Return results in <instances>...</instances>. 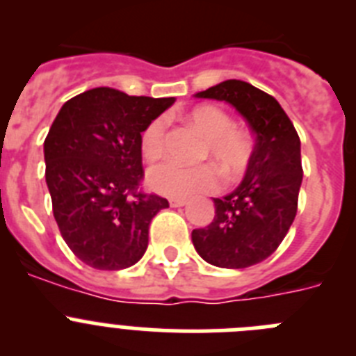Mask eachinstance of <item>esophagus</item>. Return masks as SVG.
<instances>
[{"instance_id": "esophagus-1", "label": "esophagus", "mask_w": 356, "mask_h": 356, "mask_svg": "<svg viewBox=\"0 0 356 356\" xmlns=\"http://www.w3.org/2000/svg\"><path fill=\"white\" fill-rule=\"evenodd\" d=\"M169 203H171V207H185L188 201L185 197H172V200H169Z\"/></svg>"}]
</instances>
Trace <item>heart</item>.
Instances as JSON below:
<instances>
[{
	"label": "heart",
	"mask_w": 356,
	"mask_h": 356,
	"mask_svg": "<svg viewBox=\"0 0 356 356\" xmlns=\"http://www.w3.org/2000/svg\"><path fill=\"white\" fill-rule=\"evenodd\" d=\"M185 121L205 137L200 147V159L213 160L226 176L241 175L248 165L251 146L246 134L235 128L225 110L212 105L194 106L185 114ZM165 124L162 119L153 121L140 134V153L147 162L160 156L163 147ZM146 181L151 191L169 197H187L213 191L219 176L210 163L185 168L175 162H162L147 171Z\"/></svg>",
	"instance_id": "b5f03b06"
}]
</instances>
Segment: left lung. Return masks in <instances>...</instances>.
Listing matches in <instances>:
<instances>
[{"instance_id": "left-lung-1", "label": "left lung", "mask_w": 356, "mask_h": 356, "mask_svg": "<svg viewBox=\"0 0 356 356\" xmlns=\"http://www.w3.org/2000/svg\"><path fill=\"white\" fill-rule=\"evenodd\" d=\"M194 96L232 105L254 134L244 180L234 193L213 197V221L193 229L205 262L244 269L275 253L294 221L303 180L300 137L275 97L248 81L226 80Z\"/></svg>"}]
</instances>
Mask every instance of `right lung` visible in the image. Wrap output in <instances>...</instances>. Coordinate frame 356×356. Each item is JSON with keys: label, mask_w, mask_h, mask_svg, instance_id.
Returning a JSON list of instances; mask_svg holds the SVG:
<instances>
[{"label": "right lung", "mask_w": 356, "mask_h": 356, "mask_svg": "<svg viewBox=\"0 0 356 356\" xmlns=\"http://www.w3.org/2000/svg\"><path fill=\"white\" fill-rule=\"evenodd\" d=\"M172 103L97 87L65 102L49 128L44 162L53 216L69 250L94 269L139 262L151 219L169 207L137 187L140 134Z\"/></svg>", "instance_id": "1"}]
</instances>
